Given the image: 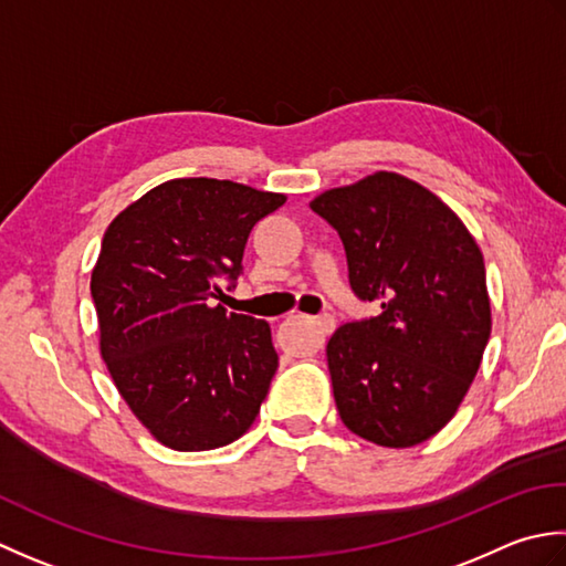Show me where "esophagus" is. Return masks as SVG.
Returning <instances> with one entry per match:
<instances>
[{"instance_id":"1","label":"esophagus","mask_w":566,"mask_h":566,"mask_svg":"<svg viewBox=\"0 0 566 566\" xmlns=\"http://www.w3.org/2000/svg\"><path fill=\"white\" fill-rule=\"evenodd\" d=\"M313 325H315V327H317V332H319V339H322V344H325V337H329V334L334 332V327H337V322H334V317L325 315V317H315V319H313Z\"/></svg>"}]
</instances>
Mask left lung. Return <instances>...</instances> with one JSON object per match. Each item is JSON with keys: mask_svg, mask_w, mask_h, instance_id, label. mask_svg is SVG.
<instances>
[{"mask_svg": "<svg viewBox=\"0 0 566 566\" xmlns=\"http://www.w3.org/2000/svg\"><path fill=\"white\" fill-rule=\"evenodd\" d=\"M310 207L337 229L354 293L380 315L327 342L347 428L406 449L454 418L491 337L483 253L452 207L400 172L376 170Z\"/></svg>", "mask_w": 566, "mask_h": 566, "instance_id": "8db88e82", "label": "left lung"}]
</instances>
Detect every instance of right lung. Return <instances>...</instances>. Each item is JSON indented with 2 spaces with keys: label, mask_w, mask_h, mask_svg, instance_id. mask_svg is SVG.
<instances>
[{
  "label": "right lung",
  "mask_w": 566,
  "mask_h": 566,
  "mask_svg": "<svg viewBox=\"0 0 566 566\" xmlns=\"http://www.w3.org/2000/svg\"><path fill=\"white\" fill-rule=\"evenodd\" d=\"M283 202L232 180L176 178L107 227L90 279L99 354L156 442L205 452L256 420L279 368L271 327L210 297L239 275L253 224Z\"/></svg>",
  "instance_id": "right-lung-1"
}]
</instances>
